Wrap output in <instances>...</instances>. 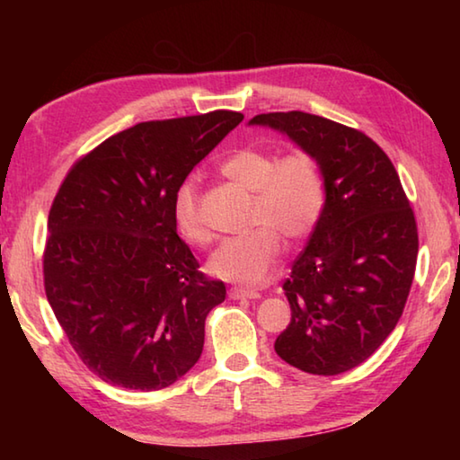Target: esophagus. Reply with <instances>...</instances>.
<instances>
[{"label":"esophagus","mask_w":460,"mask_h":460,"mask_svg":"<svg viewBox=\"0 0 460 460\" xmlns=\"http://www.w3.org/2000/svg\"><path fill=\"white\" fill-rule=\"evenodd\" d=\"M229 296L233 300H241V298L255 300V298H260V292L258 290H249V288H231Z\"/></svg>","instance_id":"esophagus-1"}]
</instances>
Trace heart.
I'll return each instance as SVG.
<instances>
[{
  "label": "heart",
  "mask_w": 460,
  "mask_h": 460,
  "mask_svg": "<svg viewBox=\"0 0 460 460\" xmlns=\"http://www.w3.org/2000/svg\"><path fill=\"white\" fill-rule=\"evenodd\" d=\"M221 172L253 192L252 229L245 235L229 237L208 260L217 278L235 284H255L266 278L282 255V233L298 241L316 227L324 208V178L318 160L306 150L279 158L276 150L243 147L221 164ZM174 225L190 243H207L211 233L205 227L199 207V189L186 181L176 190L172 205Z\"/></svg>",
  "instance_id": "1"
}]
</instances>
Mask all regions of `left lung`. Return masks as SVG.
<instances>
[{
	"mask_svg": "<svg viewBox=\"0 0 460 460\" xmlns=\"http://www.w3.org/2000/svg\"><path fill=\"white\" fill-rule=\"evenodd\" d=\"M314 155L324 208L284 282L292 318L276 353L313 376L361 365L395 329L418 258V227L392 160L359 129L305 111L261 113Z\"/></svg>",
	"mask_w": 460,
	"mask_h": 460,
	"instance_id": "obj_1",
	"label": "left lung"
}]
</instances>
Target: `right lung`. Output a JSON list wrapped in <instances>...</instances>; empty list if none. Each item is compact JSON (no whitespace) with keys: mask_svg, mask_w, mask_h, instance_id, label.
Listing matches in <instances>:
<instances>
[{"mask_svg":"<svg viewBox=\"0 0 460 460\" xmlns=\"http://www.w3.org/2000/svg\"><path fill=\"white\" fill-rule=\"evenodd\" d=\"M243 115L144 121L107 137L68 170L49 213L44 290L87 367L111 385H172L205 345L225 300L178 237L172 205L190 170Z\"/></svg>","mask_w":460,"mask_h":460,"instance_id":"right-lung-1","label":"right lung"}]
</instances>
